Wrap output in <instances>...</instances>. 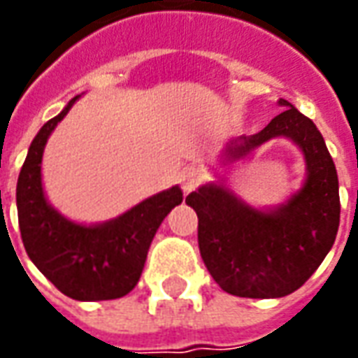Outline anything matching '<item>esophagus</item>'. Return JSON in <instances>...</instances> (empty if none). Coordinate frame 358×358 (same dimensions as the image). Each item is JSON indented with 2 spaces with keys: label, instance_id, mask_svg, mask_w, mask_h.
Returning a JSON list of instances; mask_svg holds the SVG:
<instances>
[{
  "label": "esophagus",
  "instance_id": "obj_1",
  "mask_svg": "<svg viewBox=\"0 0 358 358\" xmlns=\"http://www.w3.org/2000/svg\"><path fill=\"white\" fill-rule=\"evenodd\" d=\"M201 180L203 171L201 169H197V166H187V169H184V171L180 172L178 176L180 186H182L184 192H192V189H195V187L201 184Z\"/></svg>",
  "mask_w": 358,
  "mask_h": 358
}]
</instances>
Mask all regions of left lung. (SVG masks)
<instances>
[{
    "label": "left lung",
    "instance_id": "left-lung-1",
    "mask_svg": "<svg viewBox=\"0 0 358 358\" xmlns=\"http://www.w3.org/2000/svg\"><path fill=\"white\" fill-rule=\"evenodd\" d=\"M253 136L226 145V161L248 157L272 138H289L305 155L307 178L272 210L249 207L222 184H205L186 197L197 213L203 263L226 293L249 299L284 297L307 282L336 241L339 184L336 164L315 122L292 103Z\"/></svg>",
    "mask_w": 358,
    "mask_h": 358
}]
</instances>
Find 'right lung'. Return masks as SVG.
Listing matches in <instances>:
<instances>
[{
	"mask_svg": "<svg viewBox=\"0 0 358 358\" xmlns=\"http://www.w3.org/2000/svg\"><path fill=\"white\" fill-rule=\"evenodd\" d=\"M78 97L48 120L30 143L17 182L20 238L30 261L66 297L118 299L136 287L155 232L184 197L174 186L109 222L94 226L76 224L53 209L42 187L43 148Z\"/></svg>",
	"mask_w": 358,
	"mask_h": 358,
	"instance_id": "obj_1",
	"label": "right lung"
}]
</instances>
